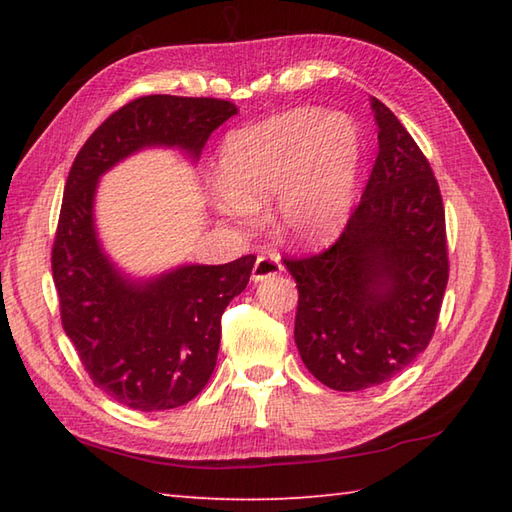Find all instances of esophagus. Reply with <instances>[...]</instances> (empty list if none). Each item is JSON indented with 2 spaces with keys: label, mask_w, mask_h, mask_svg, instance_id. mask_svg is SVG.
Listing matches in <instances>:
<instances>
[{
  "label": "esophagus",
  "mask_w": 512,
  "mask_h": 512,
  "mask_svg": "<svg viewBox=\"0 0 512 512\" xmlns=\"http://www.w3.org/2000/svg\"><path fill=\"white\" fill-rule=\"evenodd\" d=\"M281 262L277 253H264L257 257V262L253 266V281H264L268 277H275L281 273Z\"/></svg>",
  "instance_id": "obj_1"
}]
</instances>
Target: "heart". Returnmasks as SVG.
I'll return each mask as SVG.
<instances>
[{
    "label": "heart",
    "mask_w": 512,
    "mask_h": 512,
    "mask_svg": "<svg viewBox=\"0 0 512 512\" xmlns=\"http://www.w3.org/2000/svg\"><path fill=\"white\" fill-rule=\"evenodd\" d=\"M358 160L361 140L350 118L299 107L228 134L215 206L250 228L257 211L277 198V231L295 244H319L352 211Z\"/></svg>",
    "instance_id": "b5f03b06"
}]
</instances>
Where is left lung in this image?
Listing matches in <instances>:
<instances>
[{"instance_id":"obj_1","label":"left lung","mask_w":512,"mask_h":512,"mask_svg":"<svg viewBox=\"0 0 512 512\" xmlns=\"http://www.w3.org/2000/svg\"><path fill=\"white\" fill-rule=\"evenodd\" d=\"M378 156L343 233L317 255L286 257L299 290L295 343L336 391L383 385L427 350L449 281L444 204L429 160L372 99Z\"/></svg>"}]
</instances>
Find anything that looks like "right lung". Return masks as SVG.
I'll return each mask as SVG.
<instances>
[{
    "label": "right lung",
    "instance_id": "add662e5",
    "mask_svg": "<svg viewBox=\"0 0 512 512\" xmlns=\"http://www.w3.org/2000/svg\"><path fill=\"white\" fill-rule=\"evenodd\" d=\"M237 114L224 99L149 94L96 127L76 154L52 244L61 325L92 383L138 411L187 405L217 363L222 314L250 279L255 255L222 266H182L132 284L101 253L94 191L101 173L151 145L200 156L213 129Z\"/></svg>",
    "mask_w": 512,
    "mask_h": 512
}]
</instances>
